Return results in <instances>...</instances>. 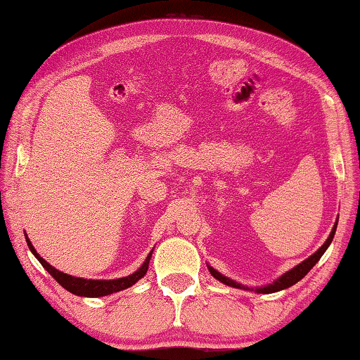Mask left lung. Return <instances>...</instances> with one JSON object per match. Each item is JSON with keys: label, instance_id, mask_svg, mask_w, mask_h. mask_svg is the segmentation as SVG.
Wrapping results in <instances>:
<instances>
[{"label": "left lung", "instance_id": "1", "mask_svg": "<svg viewBox=\"0 0 360 360\" xmlns=\"http://www.w3.org/2000/svg\"><path fill=\"white\" fill-rule=\"evenodd\" d=\"M335 229H337V223H335V226L333 228V231H330L328 240H326L325 243H323L321 248H320L319 251H315L311 257L306 259L304 262H301L300 265L295 266V269H292L290 271L284 273L283 276H281L278 281H274L273 284L265 285V287H260V288H256V292H259V293H273V292L284 290V288H288L290 285L297 284L300 279L304 278L306 274H307L309 271H311V269H312V266H314L316 262H319L320 257H321L323 255H325V251L328 250V246L330 245V242H333L334 234H335ZM209 271H210V274H212L214 278H217L218 281H221L223 284L231 285V287H237V288H245L242 284H237L236 281H232V279H229V278H226V276H223V274H220L217 270H214L212 266H209ZM246 288H248V287H246Z\"/></svg>", "mask_w": 360, "mask_h": 360}]
</instances>
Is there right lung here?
<instances>
[{"label":"right lung","mask_w":360,"mask_h":360,"mask_svg":"<svg viewBox=\"0 0 360 360\" xmlns=\"http://www.w3.org/2000/svg\"><path fill=\"white\" fill-rule=\"evenodd\" d=\"M27 246H30V250L32 251V255L37 257L39 262L44 265V269L51 274V276L58 281V283L65 288V290L72 292L73 295H77V297H90V298H96V297H105V295H110V293H115L120 290H124V288H128L131 285H134L137 283L139 279H142L146 271H148V264H150V259L153 251L148 255L146 260L143 262V265L140 266V269L129 274V276L126 278H120V279H112V281H94V279H82V278H75V276H70V274L62 273L59 270H56L54 266L49 265L45 259H41L37 251L34 250L32 243L30 242V238H26Z\"/></svg>","instance_id":"right-lung-1"}]
</instances>
